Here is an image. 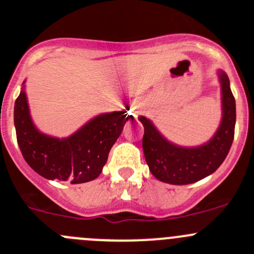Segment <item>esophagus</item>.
Here are the masks:
<instances>
[{
  "label": "esophagus",
  "mask_w": 254,
  "mask_h": 254,
  "mask_svg": "<svg viewBox=\"0 0 254 254\" xmlns=\"http://www.w3.org/2000/svg\"><path fill=\"white\" fill-rule=\"evenodd\" d=\"M140 106H139L138 105V104H136V105H134V106H132V109H131V110H132V113H134V114H138V113H140Z\"/></svg>",
  "instance_id": "obj_1"
}]
</instances>
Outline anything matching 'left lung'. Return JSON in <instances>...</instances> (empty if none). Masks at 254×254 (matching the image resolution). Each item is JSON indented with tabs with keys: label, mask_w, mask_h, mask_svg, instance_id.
Instances as JSON below:
<instances>
[{
	"label": "left lung",
	"mask_w": 254,
	"mask_h": 254,
	"mask_svg": "<svg viewBox=\"0 0 254 254\" xmlns=\"http://www.w3.org/2000/svg\"><path fill=\"white\" fill-rule=\"evenodd\" d=\"M222 100V119L207 143L182 146L168 140L151 120L139 116L144 127L143 150L151 174L163 183L184 186L213 174L231 149L236 127V100L227 73L218 70Z\"/></svg>",
	"instance_id": "left-lung-1"
}]
</instances>
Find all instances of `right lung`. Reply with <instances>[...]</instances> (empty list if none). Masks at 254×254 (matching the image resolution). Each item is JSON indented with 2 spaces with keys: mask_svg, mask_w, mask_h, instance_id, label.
<instances>
[{
  "mask_svg": "<svg viewBox=\"0 0 254 254\" xmlns=\"http://www.w3.org/2000/svg\"><path fill=\"white\" fill-rule=\"evenodd\" d=\"M25 82L15 101L16 136L23 158L37 174L71 184L94 181L103 172L109 151L131 119L125 110L96 115L67 138H56L37 129L32 122Z\"/></svg>",
  "mask_w": 254,
  "mask_h": 254,
  "instance_id": "right-lung-1",
  "label": "right lung"
}]
</instances>
